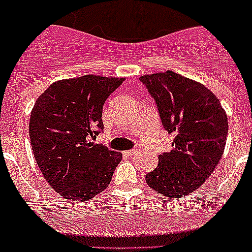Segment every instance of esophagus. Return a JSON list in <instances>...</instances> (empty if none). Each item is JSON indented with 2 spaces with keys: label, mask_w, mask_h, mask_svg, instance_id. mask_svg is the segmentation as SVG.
<instances>
[{
  "label": "esophagus",
  "mask_w": 252,
  "mask_h": 252,
  "mask_svg": "<svg viewBox=\"0 0 252 252\" xmlns=\"http://www.w3.org/2000/svg\"><path fill=\"white\" fill-rule=\"evenodd\" d=\"M137 149H131V150H127V151H125V154L126 155H133V154H136Z\"/></svg>",
  "instance_id": "esophagus-1"
}]
</instances>
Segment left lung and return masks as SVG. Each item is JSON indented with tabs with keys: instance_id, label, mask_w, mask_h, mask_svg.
Returning a JSON list of instances; mask_svg holds the SVG:
<instances>
[{
	"instance_id": "obj_1",
	"label": "left lung",
	"mask_w": 252,
	"mask_h": 252,
	"mask_svg": "<svg viewBox=\"0 0 252 252\" xmlns=\"http://www.w3.org/2000/svg\"><path fill=\"white\" fill-rule=\"evenodd\" d=\"M140 81L157 102L164 128L174 135L173 150L160 155L146 183L165 197L188 195L220 162L228 132L226 111L207 87L178 73L146 74Z\"/></svg>"
}]
</instances>
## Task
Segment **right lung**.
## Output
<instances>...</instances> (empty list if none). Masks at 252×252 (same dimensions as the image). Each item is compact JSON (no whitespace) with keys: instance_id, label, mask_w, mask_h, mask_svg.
<instances>
[{"instance_id":"right-lung-1","label":"right lung","mask_w":252,"mask_h":252,"mask_svg":"<svg viewBox=\"0 0 252 252\" xmlns=\"http://www.w3.org/2000/svg\"><path fill=\"white\" fill-rule=\"evenodd\" d=\"M125 78L88 74L57 81L37 97L29 133L35 160L51 188L86 202L110 186L121 153L95 144L102 108Z\"/></svg>"}]
</instances>
